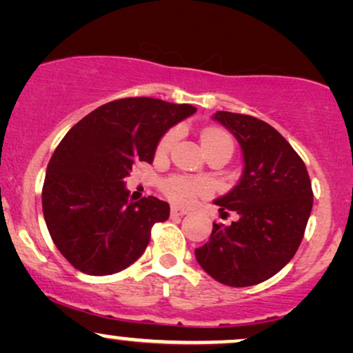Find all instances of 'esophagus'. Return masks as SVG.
<instances>
[{"mask_svg": "<svg viewBox=\"0 0 353 353\" xmlns=\"http://www.w3.org/2000/svg\"><path fill=\"white\" fill-rule=\"evenodd\" d=\"M187 213V210L184 208H179V207H172L171 208V215L172 216H184Z\"/></svg>", "mask_w": 353, "mask_h": 353, "instance_id": "1", "label": "esophagus"}]
</instances>
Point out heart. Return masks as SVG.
<instances>
[{"label":"heart","mask_w":353,"mask_h":353,"mask_svg":"<svg viewBox=\"0 0 353 353\" xmlns=\"http://www.w3.org/2000/svg\"><path fill=\"white\" fill-rule=\"evenodd\" d=\"M174 141H176V132H168L166 135L159 140L158 146H156V154L166 156L169 153V150L172 148ZM200 141H202L205 153L220 145H226L233 150V141H231V138L226 135V133H223L220 130H213V128H208V130L202 132ZM163 189L164 194H166L172 202L185 205L190 203L192 200L199 197V195L207 194L210 190V184L208 181L205 179H195V177L185 176H172L164 182Z\"/></svg>","instance_id":"1"}]
</instances>
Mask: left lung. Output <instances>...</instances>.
I'll return each mask as SVG.
<instances>
[{"label": "left lung", "instance_id": "1", "mask_svg": "<svg viewBox=\"0 0 353 353\" xmlns=\"http://www.w3.org/2000/svg\"><path fill=\"white\" fill-rule=\"evenodd\" d=\"M212 119L233 133L244 164L238 184L213 202L239 218L230 226L213 223L195 259L216 282L251 287L295 256L313 208L311 181L296 151L264 120L225 110Z\"/></svg>", "mask_w": 353, "mask_h": 353}]
</instances>
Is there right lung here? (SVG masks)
Returning a JSON list of instances; mask_svg holds the SVG:
<instances>
[{
  "mask_svg": "<svg viewBox=\"0 0 353 353\" xmlns=\"http://www.w3.org/2000/svg\"><path fill=\"white\" fill-rule=\"evenodd\" d=\"M195 112L190 104L127 97L97 107L66 133L47 166L42 210L74 269L112 275L145 252L154 223L169 218V203L135 202L125 177L135 163H153L164 133Z\"/></svg>",
  "mask_w": 353,
  "mask_h": 353,
  "instance_id": "1",
  "label": "right lung"
}]
</instances>
